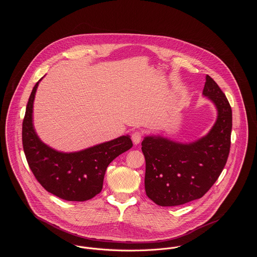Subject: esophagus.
Masks as SVG:
<instances>
[{
    "instance_id": "1",
    "label": "esophagus",
    "mask_w": 257,
    "mask_h": 257,
    "mask_svg": "<svg viewBox=\"0 0 257 257\" xmlns=\"http://www.w3.org/2000/svg\"><path fill=\"white\" fill-rule=\"evenodd\" d=\"M142 138H143V134H142V132H140V131H136V132L133 133V135H132V140H133V142H134V144H135L136 146H138V145L141 143Z\"/></svg>"
}]
</instances>
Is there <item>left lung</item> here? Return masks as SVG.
<instances>
[{"instance_id":"8db88e82","label":"left lung","mask_w":257,"mask_h":257,"mask_svg":"<svg viewBox=\"0 0 257 257\" xmlns=\"http://www.w3.org/2000/svg\"><path fill=\"white\" fill-rule=\"evenodd\" d=\"M203 95L218 110L217 121L206 137L187 145L160 137H147L142 143L146 192L156 205L179 206L202 198L218 180L226 163L232 127L230 105L209 75Z\"/></svg>"}]
</instances>
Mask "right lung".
<instances>
[{
	"mask_svg": "<svg viewBox=\"0 0 257 257\" xmlns=\"http://www.w3.org/2000/svg\"><path fill=\"white\" fill-rule=\"evenodd\" d=\"M39 81L30 96L23 121V147L29 166L47 192L66 201L90 200L102 191L108 165L133 147L132 140L123 136L73 153L58 152L45 146L33 125L34 100Z\"/></svg>",
	"mask_w": 257,
	"mask_h": 257,
	"instance_id": "1",
	"label": "right lung"
}]
</instances>
